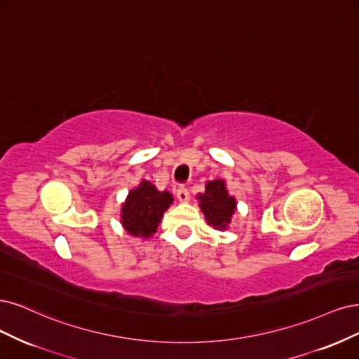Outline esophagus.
Segmentation results:
<instances>
[{"instance_id": "esophagus-1", "label": "esophagus", "mask_w": 359, "mask_h": 359, "mask_svg": "<svg viewBox=\"0 0 359 359\" xmlns=\"http://www.w3.org/2000/svg\"><path fill=\"white\" fill-rule=\"evenodd\" d=\"M176 196H177V200L182 201V203L189 201V191H188V188L184 187V184H180V187L176 189Z\"/></svg>"}]
</instances>
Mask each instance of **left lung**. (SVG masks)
I'll use <instances>...</instances> for the list:
<instances>
[{
    "label": "left lung",
    "mask_w": 359,
    "mask_h": 359,
    "mask_svg": "<svg viewBox=\"0 0 359 359\" xmlns=\"http://www.w3.org/2000/svg\"><path fill=\"white\" fill-rule=\"evenodd\" d=\"M198 198L207 222L215 228L225 229L236 212V200L228 195L224 180L207 183L205 192L201 194Z\"/></svg>",
    "instance_id": "8db88e82"
}]
</instances>
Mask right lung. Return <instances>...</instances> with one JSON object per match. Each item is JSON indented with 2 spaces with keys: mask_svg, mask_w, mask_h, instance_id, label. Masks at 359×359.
I'll use <instances>...</instances> for the list:
<instances>
[{
  "mask_svg": "<svg viewBox=\"0 0 359 359\" xmlns=\"http://www.w3.org/2000/svg\"><path fill=\"white\" fill-rule=\"evenodd\" d=\"M171 203L170 192H159L152 183L143 180L122 205V224L131 236L147 238L155 233Z\"/></svg>",
  "mask_w": 359,
  "mask_h": 359,
  "instance_id": "obj_1",
  "label": "right lung"
}]
</instances>
